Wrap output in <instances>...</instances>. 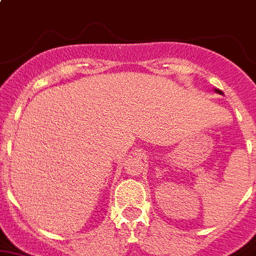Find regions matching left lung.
<instances>
[{"instance_id": "1", "label": "left lung", "mask_w": 256, "mask_h": 256, "mask_svg": "<svg viewBox=\"0 0 256 256\" xmlns=\"http://www.w3.org/2000/svg\"><path fill=\"white\" fill-rule=\"evenodd\" d=\"M214 92H216V94H218V95H224V92L220 91V90H218V88H214Z\"/></svg>"}]
</instances>
